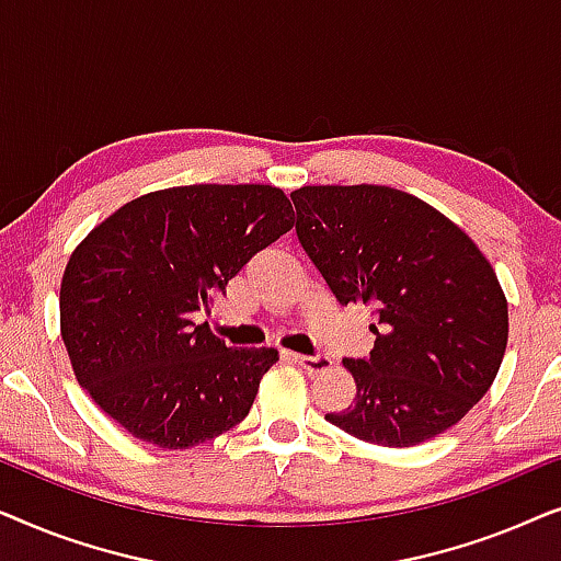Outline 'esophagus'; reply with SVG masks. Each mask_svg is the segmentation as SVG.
<instances>
[{
    "instance_id": "34e87169",
    "label": "esophagus",
    "mask_w": 561,
    "mask_h": 561,
    "mask_svg": "<svg viewBox=\"0 0 561 561\" xmlns=\"http://www.w3.org/2000/svg\"><path fill=\"white\" fill-rule=\"evenodd\" d=\"M288 357L294 359L296 365H301L304 370L311 373V375L332 370V357H327V355H288Z\"/></svg>"
}]
</instances>
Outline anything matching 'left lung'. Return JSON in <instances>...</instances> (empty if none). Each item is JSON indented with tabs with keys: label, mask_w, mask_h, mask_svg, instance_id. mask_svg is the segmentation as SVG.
I'll use <instances>...</instances> for the list:
<instances>
[{
	"label": "left lung",
	"mask_w": 561,
	"mask_h": 561,
	"mask_svg": "<svg viewBox=\"0 0 561 561\" xmlns=\"http://www.w3.org/2000/svg\"><path fill=\"white\" fill-rule=\"evenodd\" d=\"M296 234L340 304H367L375 347L342 359L350 409L329 424L378 447H416L488 393L508 344V301L478 244L405 191L304 186Z\"/></svg>",
	"instance_id": "1"
}]
</instances>
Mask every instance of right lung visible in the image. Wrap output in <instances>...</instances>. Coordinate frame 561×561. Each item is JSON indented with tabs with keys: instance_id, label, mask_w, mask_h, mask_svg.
Returning a JSON list of instances; mask_svg holds the SVG:
<instances>
[{
	"instance_id": "add662e5",
	"label": "right lung",
	"mask_w": 561,
	"mask_h": 561,
	"mask_svg": "<svg viewBox=\"0 0 561 561\" xmlns=\"http://www.w3.org/2000/svg\"><path fill=\"white\" fill-rule=\"evenodd\" d=\"M263 183H196L133 198L83 237L60 283L79 386L137 439L188 449L240 424L278 350H232L196 313L294 227Z\"/></svg>"
}]
</instances>
